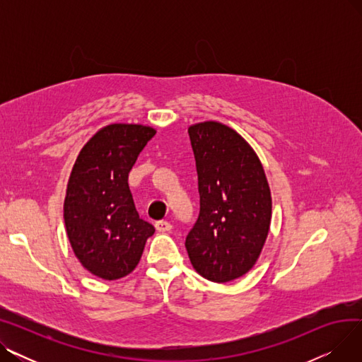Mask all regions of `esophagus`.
Returning a JSON list of instances; mask_svg holds the SVG:
<instances>
[{
    "instance_id": "esophagus-1",
    "label": "esophagus",
    "mask_w": 362,
    "mask_h": 362,
    "mask_svg": "<svg viewBox=\"0 0 362 362\" xmlns=\"http://www.w3.org/2000/svg\"><path fill=\"white\" fill-rule=\"evenodd\" d=\"M156 229L160 233H167V232L171 230V224L168 221H157L156 223Z\"/></svg>"
}]
</instances>
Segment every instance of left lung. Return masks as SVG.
<instances>
[{
	"instance_id": "8db88e82",
	"label": "left lung",
	"mask_w": 362,
	"mask_h": 362,
	"mask_svg": "<svg viewBox=\"0 0 362 362\" xmlns=\"http://www.w3.org/2000/svg\"><path fill=\"white\" fill-rule=\"evenodd\" d=\"M197 160L199 217L186 238L194 269L226 283L258 261L272 223V192L254 148L220 122L189 126Z\"/></svg>"
}]
</instances>
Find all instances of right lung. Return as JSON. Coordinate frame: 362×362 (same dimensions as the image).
Here are the masks:
<instances>
[{
    "mask_svg": "<svg viewBox=\"0 0 362 362\" xmlns=\"http://www.w3.org/2000/svg\"><path fill=\"white\" fill-rule=\"evenodd\" d=\"M156 132L144 124L111 123L93 133L73 164L64 198L66 233L83 269L100 279L130 274L156 232L139 218L127 183Z\"/></svg>",
    "mask_w": 362,
    "mask_h": 362,
    "instance_id": "1",
    "label": "right lung"
}]
</instances>
